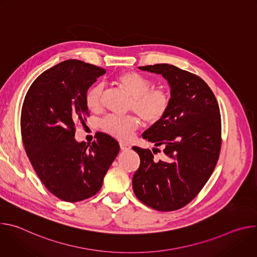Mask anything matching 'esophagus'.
Segmentation results:
<instances>
[{
	"label": "esophagus",
	"mask_w": 257,
	"mask_h": 257,
	"mask_svg": "<svg viewBox=\"0 0 257 257\" xmlns=\"http://www.w3.org/2000/svg\"><path fill=\"white\" fill-rule=\"evenodd\" d=\"M120 149H121V151H129L131 149V146L128 143L120 142Z\"/></svg>",
	"instance_id": "1"
}]
</instances>
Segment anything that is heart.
Instances as JSON below:
<instances>
[{"instance_id":"obj_1","label":"heart","mask_w":257,"mask_h":257,"mask_svg":"<svg viewBox=\"0 0 257 257\" xmlns=\"http://www.w3.org/2000/svg\"><path fill=\"white\" fill-rule=\"evenodd\" d=\"M115 82L131 97L130 109L138 114L146 123L155 124L166 115L169 105V93L162 88H153L150 79L135 72H123ZM101 84L93 85L86 93L85 103L90 111H98L101 106ZM140 121L134 116H107L101 121V128L107 134L120 140H128L139 127Z\"/></svg>"}]
</instances>
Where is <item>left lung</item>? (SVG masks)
Here are the masks:
<instances>
[{
    "label": "left lung",
    "mask_w": 257,
    "mask_h": 257,
    "mask_svg": "<svg viewBox=\"0 0 257 257\" xmlns=\"http://www.w3.org/2000/svg\"><path fill=\"white\" fill-rule=\"evenodd\" d=\"M138 69L162 75L171 97L164 118L142 135L157 148L164 145V160L156 161L150 150L133 146L140 158L133 191L154 209L176 210L198 194L214 170L221 151L219 107L208 85L188 71L169 64Z\"/></svg>",
    "instance_id": "obj_1"
}]
</instances>
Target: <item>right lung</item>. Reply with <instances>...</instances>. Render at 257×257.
<instances>
[{"mask_svg":"<svg viewBox=\"0 0 257 257\" xmlns=\"http://www.w3.org/2000/svg\"><path fill=\"white\" fill-rule=\"evenodd\" d=\"M104 72L82 61H64L34 80L23 102L26 155L47 189L64 201L96 194L120 151L118 142L104 133H97L89 145L74 138L75 122L88 116L87 90Z\"/></svg>","mask_w":257,"mask_h":257,"instance_id":"1","label":"right lung"}]
</instances>
